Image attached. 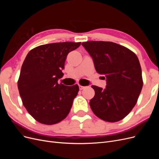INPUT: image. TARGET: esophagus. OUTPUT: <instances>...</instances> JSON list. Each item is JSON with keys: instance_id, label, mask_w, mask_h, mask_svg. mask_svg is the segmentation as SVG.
Instances as JSON below:
<instances>
[{"instance_id": "1", "label": "esophagus", "mask_w": 159, "mask_h": 159, "mask_svg": "<svg viewBox=\"0 0 159 159\" xmlns=\"http://www.w3.org/2000/svg\"><path fill=\"white\" fill-rule=\"evenodd\" d=\"M84 88H85L84 86H82V85H79V89H80V90H82V89H84Z\"/></svg>"}]
</instances>
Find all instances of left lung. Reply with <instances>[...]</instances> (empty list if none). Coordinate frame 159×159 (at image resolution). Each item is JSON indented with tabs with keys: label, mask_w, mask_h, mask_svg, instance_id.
Instances as JSON below:
<instances>
[{
	"label": "left lung",
	"mask_w": 159,
	"mask_h": 159,
	"mask_svg": "<svg viewBox=\"0 0 159 159\" xmlns=\"http://www.w3.org/2000/svg\"><path fill=\"white\" fill-rule=\"evenodd\" d=\"M93 61L98 74L105 75L106 88L92 85L95 96L89 102L96 116L107 122L125 117L137 103L143 88L141 67L137 56L127 48L111 42L81 44Z\"/></svg>",
	"instance_id": "left-lung-1"
}]
</instances>
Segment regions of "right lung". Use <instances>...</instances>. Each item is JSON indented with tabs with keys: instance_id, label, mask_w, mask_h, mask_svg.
<instances>
[{
	"instance_id": "obj_1",
	"label": "right lung",
	"mask_w": 159,
	"mask_h": 159,
	"mask_svg": "<svg viewBox=\"0 0 159 159\" xmlns=\"http://www.w3.org/2000/svg\"><path fill=\"white\" fill-rule=\"evenodd\" d=\"M81 42H57L31 50L24 61L18 88L27 111L37 121L54 125L70 113L79 91L78 85L66 86L57 81L64 75L67 56Z\"/></svg>"
}]
</instances>
